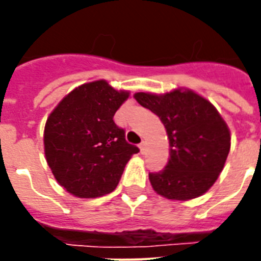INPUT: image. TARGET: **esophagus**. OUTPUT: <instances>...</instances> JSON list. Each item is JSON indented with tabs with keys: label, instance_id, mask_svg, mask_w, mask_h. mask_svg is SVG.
<instances>
[{
	"label": "esophagus",
	"instance_id": "34e87169",
	"mask_svg": "<svg viewBox=\"0 0 261 261\" xmlns=\"http://www.w3.org/2000/svg\"><path fill=\"white\" fill-rule=\"evenodd\" d=\"M140 151H141V154L146 153V141H142L140 144Z\"/></svg>",
	"mask_w": 261,
	"mask_h": 261
}]
</instances>
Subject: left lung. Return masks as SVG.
Here are the masks:
<instances>
[{
  "instance_id": "left-lung-1",
  "label": "left lung",
  "mask_w": 261,
  "mask_h": 261,
  "mask_svg": "<svg viewBox=\"0 0 261 261\" xmlns=\"http://www.w3.org/2000/svg\"><path fill=\"white\" fill-rule=\"evenodd\" d=\"M133 96L161 119L170 142L166 167L149 174L153 190L177 201L204 195L220 176L231 144L229 126L220 112L208 99L188 89Z\"/></svg>"
}]
</instances>
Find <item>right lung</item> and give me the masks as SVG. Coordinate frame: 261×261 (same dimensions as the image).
Wrapping results in <instances>:
<instances>
[{
    "label": "right lung",
    "instance_id": "obj_1",
    "mask_svg": "<svg viewBox=\"0 0 261 261\" xmlns=\"http://www.w3.org/2000/svg\"><path fill=\"white\" fill-rule=\"evenodd\" d=\"M129 93L99 80L71 90L47 119L44 153L57 183L80 199L112 192L138 147L125 141L114 115Z\"/></svg>",
    "mask_w": 261,
    "mask_h": 261
}]
</instances>
